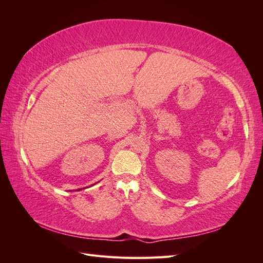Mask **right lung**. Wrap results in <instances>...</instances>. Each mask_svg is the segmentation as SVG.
Wrapping results in <instances>:
<instances>
[{
    "label": "right lung",
    "instance_id": "right-lung-1",
    "mask_svg": "<svg viewBox=\"0 0 263 263\" xmlns=\"http://www.w3.org/2000/svg\"><path fill=\"white\" fill-rule=\"evenodd\" d=\"M80 190H82V189H79V190H76V191H80Z\"/></svg>",
    "mask_w": 263,
    "mask_h": 263
}]
</instances>
